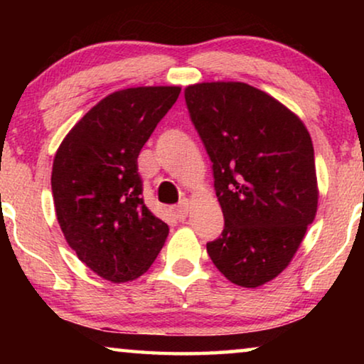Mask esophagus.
I'll return each mask as SVG.
<instances>
[{
  "label": "esophagus",
  "mask_w": 364,
  "mask_h": 364,
  "mask_svg": "<svg viewBox=\"0 0 364 364\" xmlns=\"http://www.w3.org/2000/svg\"><path fill=\"white\" fill-rule=\"evenodd\" d=\"M173 215H176L177 220H183L188 215V202L187 200H182L178 205H176L172 208Z\"/></svg>",
  "instance_id": "obj_1"
}]
</instances>
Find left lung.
I'll return each instance as SVG.
<instances>
[{
  "label": "left lung",
  "mask_w": 364,
  "mask_h": 364,
  "mask_svg": "<svg viewBox=\"0 0 364 364\" xmlns=\"http://www.w3.org/2000/svg\"><path fill=\"white\" fill-rule=\"evenodd\" d=\"M186 104L225 220L207 243L208 257L235 285L260 287L285 270L315 218L310 134L283 104L245 82L188 86Z\"/></svg>",
  "instance_id": "left-lung-1"
}]
</instances>
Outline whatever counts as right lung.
I'll return each instance as SVG.
<instances>
[{
	"instance_id": "1",
	"label": "right lung",
	"mask_w": 364,
	"mask_h": 364,
	"mask_svg": "<svg viewBox=\"0 0 364 364\" xmlns=\"http://www.w3.org/2000/svg\"><path fill=\"white\" fill-rule=\"evenodd\" d=\"M181 87H131L96 104L59 146L51 188L69 247L99 277H141L168 235L142 198L137 157Z\"/></svg>"
}]
</instances>
